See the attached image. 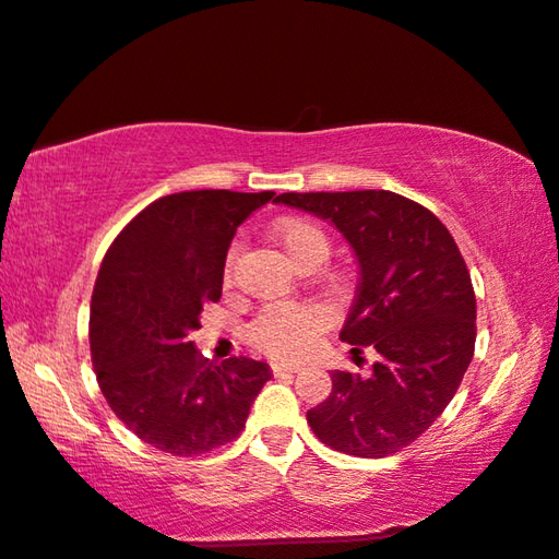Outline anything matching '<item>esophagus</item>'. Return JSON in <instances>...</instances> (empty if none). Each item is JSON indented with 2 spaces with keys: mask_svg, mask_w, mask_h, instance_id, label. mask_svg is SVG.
I'll list each match as a JSON object with an SVG mask.
<instances>
[{
  "mask_svg": "<svg viewBox=\"0 0 559 559\" xmlns=\"http://www.w3.org/2000/svg\"><path fill=\"white\" fill-rule=\"evenodd\" d=\"M299 366H292V364H280V361H275L272 364V373L275 376H294V373H299Z\"/></svg>",
  "mask_w": 559,
  "mask_h": 559,
  "instance_id": "esophagus-1",
  "label": "esophagus"
}]
</instances>
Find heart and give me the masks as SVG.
<instances>
[{
	"instance_id": "heart-1",
	"label": "heart",
	"mask_w": 559,
	"mask_h": 559,
	"mask_svg": "<svg viewBox=\"0 0 559 559\" xmlns=\"http://www.w3.org/2000/svg\"><path fill=\"white\" fill-rule=\"evenodd\" d=\"M275 239L294 265H308L313 260H325L330 239L325 229L311 219H282L275 227ZM234 263V251L227 258V272ZM325 308L313 304L301 306H270L251 322V342L272 356H301L306 354L320 332L328 328Z\"/></svg>"
}]
</instances>
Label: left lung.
Returning <instances> with one entry per match:
<instances>
[{"label":"left lung","mask_w":559,"mask_h":559,"mask_svg":"<svg viewBox=\"0 0 559 559\" xmlns=\"http://www.w3.org/2000/svg\"><path fill=\"white\" fill-rule=\"evenodd\" d=\"M275 203L332 222L358 260L340 332L373 346L368 378L334 370L332 392L306 414L328 448L382 459L412 444L452 402L476 344V296L448 227L392 191L282 193Z\"/></svg>","instance_id":"1"}]
</instances>
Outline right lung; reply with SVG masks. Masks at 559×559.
<instances>
[{"instance_id":"right-lung-1","label":"right lung","mask_w":559,"mask_h":559,"mask_svg":"<svg viewBox=\"0 0 559 559\" xmlns=\"http://www.w3.org/2000/svg\"><path fill=\"white\" fill-rule=\"evenodd\" d=\"M272 191L157 198L111 241L91 301V356L111 412L155 450L193 456L231 442L272 378L263 361L213 366L189 334L219 301L229 243Z\"/></svg>"}]
</instances>
